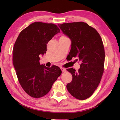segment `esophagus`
<instances>
[{
  "instance_id": "obj_1",
  "label": "esophagus",
  "mask_w": 120,
  "mask_h": 120,
  "mask_svg": "<svg viewBox=\"0 0 120 120\" xmlns=\"http://www.w3.org/2000/svg\"><path fill=\"white\" fill-rule=\"evenodd\" d=\"M61 69L62 73H65V72H66V71H67V70H66L65 68H61Z\"/></svg>"
}]
</instances>
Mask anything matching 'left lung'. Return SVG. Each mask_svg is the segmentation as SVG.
Wrapping results in <instances>:
<instances>
[{
    "instance_id": "left-lung-1",
    "label": "left lung",
    "mask_w": 120,
    "mask_h": 120,
    "mask_svg": "<svg viewBox=\"0 0 120 120\" xmlns=\"http://www.w3.org/2000/svg\"><path fill=\"white\" fill-rule=\"evenodd\" d=\"M58 26L71 41L68 55L71 59L78 58L81 62L78 72L72 68L67 69L73 76L67 88L76 98L86 99L98 88L104 72L105 56L102 40L98 32L86 22L64 23Z\"/></svg>"
}]
</instances>
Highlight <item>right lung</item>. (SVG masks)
I'll return each mask as SVG.
<instances>
[{
  "instance_id": "right-lung-1",
  "label": "right lung",
  "mask_w": 120,
  "mask_h": 120,
  "mask_svg": "<svg viewBox=\"0 0 120 120\" xmlns=\"http://www.w3.org/2000/svg\"><path fill=\"white\" fill-rule=\"evenodd\" d=\"M60 30L57 25L34 22L20 33L13 49V64L20 85L30 96L47 94L61 75L59 67L40 64L39 56L47 50V44Z\"/></svg>"
}]
</instances>
